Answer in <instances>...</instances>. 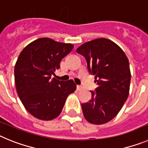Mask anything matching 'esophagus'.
I'll return each mask as SVG.
<instances>
[{
  "label": "esophagus",
  "mask_w": 148,
  "mask_h": 148,
  "mask_svg": "<svg viewBox=\"0 0 148 148\" xmlns=\"http://www.w3.org/2000/svg\"><path fill=\"white\" fill-rule=\"evenodd\" d=\"M77 90H78V91H81V90H83V87L81 85H77Z\"/></svg>",
  "instance_id": "obj_1"
}]
</instances>
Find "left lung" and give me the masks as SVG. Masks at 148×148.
<instances>
[{
	"mask_svg": "<svg viewBox=\"0 0 148 148\" xmlns=\"http://www.w3.org/2000/svg\"><path fill=\"white\" fill-rule=\"evenodd\" d=\"M76 52L85 58L98 84L95 92L91 91L92 99L82 104L84 116L95 125L108 122L118 114L129 95V61L117 44L106 38L85 43Z\"/></svg>",
	"mask_w": 148,
	"mask_h": 148,
	"instance_id": "1",
	"label": "left lung"
}]
</instances>
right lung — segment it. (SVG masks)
Instances as JSON below:
<instances>
[{"instance_id":"obj_1","label":"right lung","mask_w":148,"mask_h":148,"mask_svg":"<svg viewBox=\"0 0 148 148\" xmlns=\"http://www.w3.org/2000/svg\"><path fill=\"white\" fill-rule=\"evenodd\" d=\"M71 44L42 38L22 50L15 66L18 95L30 114L41 120L59 116L66 99L76 90L73 80L51 78L60 69V62L73 49Z\"/></svg>"}]
</instances>
